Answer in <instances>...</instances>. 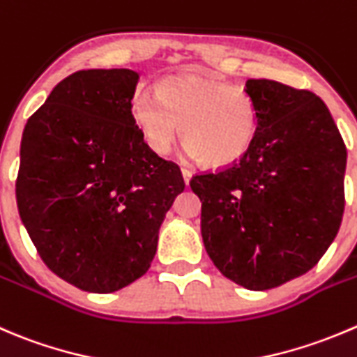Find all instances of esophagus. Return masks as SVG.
<instances>
[{
  "instance_id": "1",
  "label": "esophagus",
  "mask_w": 357,
  "mask_h": 357,
  "mask_svg": "<svg viewBox=\"0 0 357 357\" xmlns=\"http://www.w3.org/2000/svg\"><path fill=\"white\" fill-rule=\"evenodd\" d=\"M181 174H183V179H185V185L188 186L190 185V179H192V172H190L188 169H181Z\"/></svg>"
}]
</instances>
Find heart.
Masks as SVG:
<instances>
[{"mask_svg":"<svg viewBox=\"0 0 357 357\" xmlns=\"http://www.w3.org/2000/svg\"><path fill=\"white\" fill-rule=\"evenodd\" d=\"M130 109L151 151L167 155L181 126L186 155L209 165L238 160L258 130V108L244 89L199 73L167 76L157 92L139 89Z\"/></svg>","mask_w":357,"mask_h":357,"instance_id":"1","label":"heart"}]
</instances>
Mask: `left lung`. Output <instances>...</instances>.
Here are the masks:
<instances>
[{"label":"left lung","instance_id":"8db88e82","mask_svg":"<svg viewBox=\"0 0 357 357\" xmlns=\"http://www.w3.org/2000/svg\"><path fill=\"white\" fill-rule=\"evenodd\" d=\"M258 108L251 148L193 176L200 230L218 271L263 291L309 272L340 228L347 150L330 109L310 91L248 79Z\"/></svg>","mask_w":357,"mask_h":357}]
</instances>
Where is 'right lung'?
Segmentation results:
<instances>
[{"label":"right lung","instance_id":"right-lung-1","mask_svg":"<svg viewBox=\"0 0 357 357\" xmlns=\"http://www.w3.org/2000/svg\"><path fill=\"white\" fill-rule=\"evenodd\" d=\"M137 82L132 69L73 73L20 141V220L45 265L89 293L146 274L165 213L185 190L178 165L151 151L134 122Z\"/></svg>","mask_w":357,"mask_h":357}]
</instances>
